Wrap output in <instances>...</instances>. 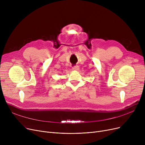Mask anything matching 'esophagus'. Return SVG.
Wrapping results in <instances>:
<instances>
[{
  "mask_svg": "<svg viewBox=\"0 0 145 145\" xmlns=\"http://www.w3.org/2000/svg\"><path fill=\"white\" fill-rule=\"evenodd\" d=\"M73 69L74 71H78L79 69V67L78 66H74V67H73Z\"/></svg>",
  "mask_w": 145,
  "mask_h": 145,
  "instance_id": "esophagus-1",
  "label": "esophagus"
}]
</instances>
